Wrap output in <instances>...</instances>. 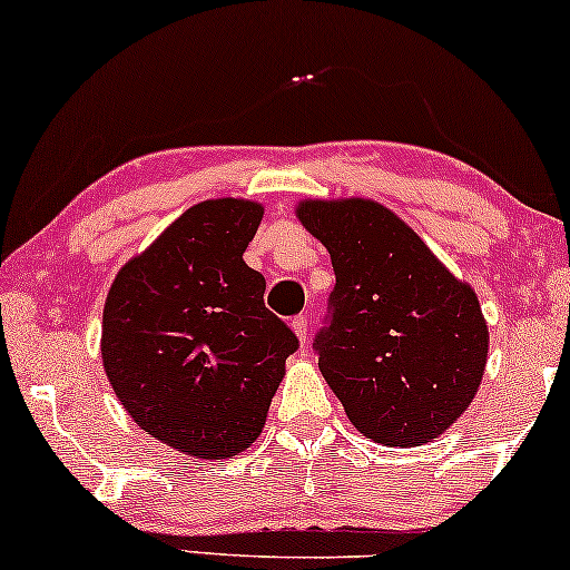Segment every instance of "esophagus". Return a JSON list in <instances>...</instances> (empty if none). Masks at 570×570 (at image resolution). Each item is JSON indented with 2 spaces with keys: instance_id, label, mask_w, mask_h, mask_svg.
Masks as SVG:
<instances>
[{
  "instance_id": "esophagus-1",
  "label": "esophagus",
  "mask_w": 570,
  "mask_h": 570,
  "mask_svg": "<svg viewBox=\"0 0 570 570\" xmlns=\"http://www.w3.org/2000/svg\"><path fill=\"white\" fill-rule=\"evenodd\" d=\"M291 327L295 332V337H298L301 343H306V337H308V320H306V316H295V320L291 322Z\"/></svg>"
}]
</instances>
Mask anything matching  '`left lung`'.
<instances>
[{
	"mask_svg": "<svg viewBox=\"0 0 570 570\" xmlns=\"http://www.w3.org/2000/svg\"><path fill=\"white\" fill-rule=\"evenodd\" d=\"M301 225L335 269L314 348L353 426L390 448L448 430L474 401L490 351L476 293L387 206L301 202Z\"/></svg>",
	"mask_w": 570,
	"mask_h": 570,
	"instance_id": "1",
	"label": "left lung"
}]
</instances>
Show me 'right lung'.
Wrapping results in <instances>:
<instances>
[{"label":"right lung","instance_id":"1","mask_svg":"<svg viewBox=\"0 0 570 570\" xmlns=\"http://www.w3.org/2000/svg\"><path fill=\"white\" fill-rule=\"evenodd\" d=\"M262 204L212 198L183 212L117 272L101 320V361L144 432L204 461L262 434L298 337L264 306L267 283L243 262Z\"/></svg>","mask_w":570,"mask_h":570}]
</instances>
